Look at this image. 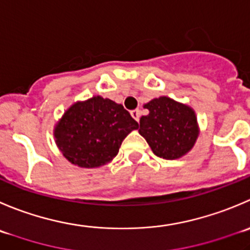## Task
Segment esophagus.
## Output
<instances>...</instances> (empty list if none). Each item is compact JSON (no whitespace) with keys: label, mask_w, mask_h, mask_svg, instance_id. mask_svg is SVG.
<instances>
[{"label":"esophagus","mask_w":250,"mask_h":250,"mask_svg":"<svg viewBox=\"0 0 250 250\" xmlns=\"http://www.w3.org/2000/svg\"><path fill=\"white\" fill-rule=\"evenodd\" d=\"M130 115H132V117L134 118L135 121H138V122H139V118H140V110H139V108L130 111Z\"/></svg>","instance_id":"obj_1"}]
</instances>
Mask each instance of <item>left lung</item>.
I'll return each instance as SVG.
<instances>
[{"mask_svg": "<svg viewBox=\"0 0 250 250\" xmlns=\"http://www.w3.org/2000/svg\"><path fill=\"white\" fill-rule=\"evenodd\" d=\"M144 107L149 113L140 118L139 133L156 156L178 159L192 149L198 138L197 117L192 108L166 96L154 99Z\"/></svg>", "mask_w": 250, "mask_h": 250, "instance_id": "left-lung-1", "label": "left lung"}]
</instances>
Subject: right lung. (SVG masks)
Masks as SVG:
<instances>
[{
  "mask_svg": "<svg viewBox=\"0 0 250 250\" xmlns=\"http://www.w3.org/2000/svg\"><path fill=\"white\" fill-rule=\"evenodd\" d=\"M138 127L121 104L94 96L67 110L56 125V144L73 165L100 167L118 154L123 139Z\"/></svg>",
  "mask_w": 250,
  "mask_h": 250,
  "instance_id": "1",
  "label": "right lung"
}]
</instances>
